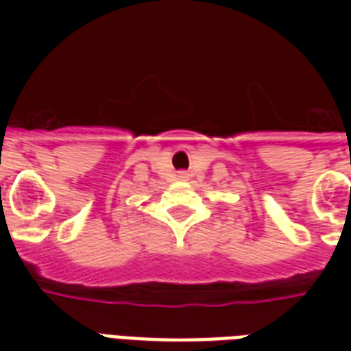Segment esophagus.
<instances>
[{
	"mask_svg": "<svg viewBox=\"0 0 351 351\" xmlns=\"http://www.w3.org/2000/svg\"><path fill=\"white\" fill-rule=\"evenodd\" d=\"M180 178H186V175H180Z\"/></svg>",
	"mask_w": 351,
	"mask_h": 351,
	"instance_id": "obj_1",
	"label": "esophagus"
}]
</instances>
